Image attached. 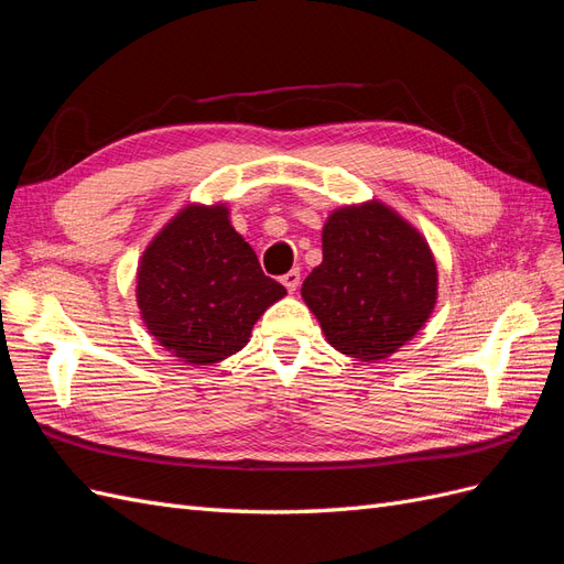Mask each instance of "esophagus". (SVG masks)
<instances>
[{
	"label": "esophagus",
	"mask_w": 564,
	"mask_h": 564,
	"mask_svg": "<svg viewBox=\"0 0 564 564\" xmlns=\"http://www.w3.org/2000/svg\"><path fill=\"white\" fill-rule=\"evenodd\" d=\"M280 282L289 289V292H296L299 284H301V272H299V270H289L286 275H282Z\"/></svg>",
	"instance_id": "1"
}]
</instances>
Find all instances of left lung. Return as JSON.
<instances>
[{
  "instance_id": "8db88e82",
  "label": "left lung",
  "mask_w": 564,
  "mask_h": 564,
  "mask_svg": "<svg viewBox=\"0 0 564 564\" xmlns=\"http://www.w3.org/2000/svg\"><path fill=\"white\" fill-rule=\"evenodd\" d=\"M301 296L329 346L362 362L386 360L433 315L435 256L388 204H348L324 224L322 263L303 280Z\"/></svg>"
}]
</instances>
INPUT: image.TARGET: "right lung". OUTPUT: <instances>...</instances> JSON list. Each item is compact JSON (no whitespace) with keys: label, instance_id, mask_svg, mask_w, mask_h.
Listing matches in <instances>:
<instances>
[{"label":"right lung","instance_id":"add662e5","mask_svg":"<svg viewBox=\"0 0 564 564\" xmlns=\"http://www.w3.org/2000/svg\"><path fill=\"white\" fill-rule=\"evenodd\" d=\"M286 289L263 275L226 204H185L145 247L135 303L148 332L185 365L240 352L253 324Z\"/></svg>","mask_w":564,"mask_h":564}]
</instances>
